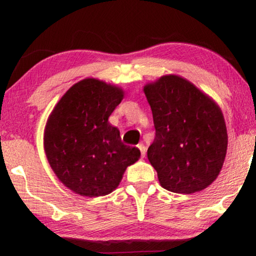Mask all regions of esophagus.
Instances as JSON below:
<instances>
[{"instance_id": "esophagus-1", "label": "esophagus", "mask_w": 256, "mask_h": 256, "mask_svg": "<svg viewBox=\"0 0 256 256\" xmlns=\"http://www.w3.org/2000/svg\"><path fill=\"white\" fill-rule=\"evenodd\" d=\"M138 146L140 152H141V156H142V157H144V156H146V149L144 144H143V143H140V144H138Z\"/></svg>"}]
</instances>
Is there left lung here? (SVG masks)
I'll list each match as a JSON object with an SVG mask.
<instances>
[{
  "mask_svg": "<svg viewBox=\"0 0 256 256\" xmlns=\"http://www.w3.org/2000/svg\"><path fill=\"white\" fill-rule=\"evenodd\" d=\"M156 136L148 160L160 186L190 194L219 176L227 152V129L218 104L191 82L166 74L143 87Z\"/></svg>",
  "mask_w": 256,
  "mask_h": 256,
  "instance_id": "1",
  "label": "left lung"
}]
</instances>
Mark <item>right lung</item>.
I'll use <instances>...</instances> for the list:
<instances>
[{
  "label": "right lung",
  "instance_id": "right-lung-1",
  "mask_svg": "<svg viewBox=\"0 0 256 256\" xmlns=\"http://www.w3.org/2000/svg\"><path fill=\"white\" fill-rule=\"evenodd\" d=\"M124 90L96 78L74 84L60 98L44 129V152L56 176L84 197H100L118 186L141 152L124 144L108 118Z\"/></svg>",
  "mask_w": 256,
  "mask_h": 256
}]
</instances>
